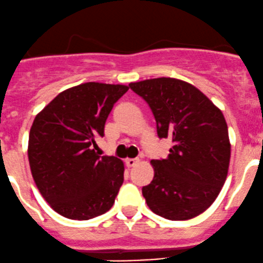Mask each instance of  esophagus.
Wrapping results in <instances>:
<instances>
[{"mask_svg":"<svg viewBox=\"0 0 263 263\" xmlns=\"http://www.w3.org/2000/svg\"><path fill=\"white\" fill-rule=\"evenodd\" d=\"M124 163H126V165L128 166V168H132V166H135L139 163V159H126Z\"/></svg>","mask_w":263,"mask_h":263,"instance_id":"1","label":"esophagus"}]
</instances>
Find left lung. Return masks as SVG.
<instances>
[{
  "label": "left lung",
  "instance_id": "left-lung-1",
  "mask_svg": "<svg viewBox=\"0 0 263 263\" xmlns=\"http://www.w3.org/2000/svg\"><path fill=\"white\" fill-rule=\"evenodd\" d=\"M150 107L160 139L173 146L165 159L151 160L154 179L142 187L153 213L188 220L216 200L228 176L230 142L221 110L188 82L172 78L128 85Z\"/></svg>",
  "mask_w": 263,
  "mask_h": 263
}]
</instances>
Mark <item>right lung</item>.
Returning <instances> with one entry per match:
<instances>
[{
	"label": "right lung",
	"instance_id": "1",
	"mask_svg": "<svg viewBox=\"0 0 263 263\" xmlns=\"http://www.w3.org/2000/svg\"><path fill=\"white\" fill-rule=\"evenodd\" d=\"M127 90L85 82L60 92L34 119L28 146L34 182L50 208L67 219H92L115 203L124 165L95 150L113 105Z\"/></svg>",
	"mask_w": 263,
	"mask_h": 263
}]
</instances>
